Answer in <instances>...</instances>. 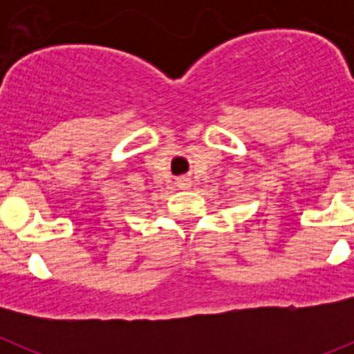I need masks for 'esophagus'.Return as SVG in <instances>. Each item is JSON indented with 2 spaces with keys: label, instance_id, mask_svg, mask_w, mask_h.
<instances>
[{
  "label": "esophagus",
  "instance_id": "obj_1",
  "mask_svg": "<svg viewBox=\"0 0 354 354\" xmlns=\"http://www.w3.org/2000/svg\"><path fill=\"white\" fill-rule=\"evenodd\" d=\"M192 186V180L186 179V177H183V179H179V187H183V189H187V187Z\"/></svg>",
  "mask_w": 354,
  "mask_h": 354
}]
</instances>
